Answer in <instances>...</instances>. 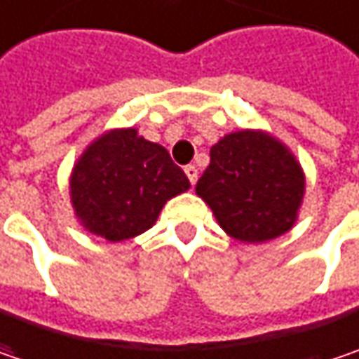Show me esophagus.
I'll return each mask as SVG.
<instances>
[{
  "instance_id": "obj_1",
  "label": "esophagus",
  "mask_w": 359,
  "mask_h": 359,
  "mask_svg": "<svg viewBox=\"0 0 359 359\" xmlns=\"http://www.w3.org/2000/svg\"><path fill=\"white\" fill-rule=\"evenodd\" d=\"M184 172H187V177H189V180H191V184H195L197 179H199V170H197V166H195V164L184 166Z\"/></svg>"
}]
</instances>
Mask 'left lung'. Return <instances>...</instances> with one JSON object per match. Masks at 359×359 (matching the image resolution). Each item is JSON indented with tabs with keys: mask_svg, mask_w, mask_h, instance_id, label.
Here are the masks:
<instances>
[{
	"mask_svg": "<svg viewBox=\"0 0 359 359\" xmlns=\"http://www.w3.org/2000/svg\"><path fill=\"white\" fill-rule=\"evenodd\" d=\"M197 195L225 233L258 243L286 233L305 195L301 164L278 140L262 132L227 134L211 148Z\"/></svg>",
	"mask_w": 359,
	"mask_h": 359,
	"instance_id": "1",
	"label": "left lung"
}]
</instances>
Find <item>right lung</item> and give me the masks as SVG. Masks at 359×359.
I'll use <instances>...</instances> for the list:
<instances>
[{"instance_id": "obj_1", "label": "right lung", "mask_w": 359, "mask_h": 359, "mask_svg": "<svg viewBox=\"0 0 359 359\" xmlns=\"http://www.w3.org/2000/svg\"><path fill=\"white\" fill-rule=\"evenodd\" d=\"M189 187L166 148L128 128L103 134L85 150L73 168L71 201L85 229L123 242L150 229L164 203Z\"/></svg>"}]
</instances>
